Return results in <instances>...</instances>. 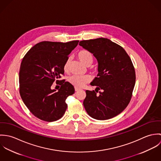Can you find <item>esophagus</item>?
<instances>
[{
	"instance_id": "34e87169",
	"label": "esophagus",
	"mask_w": 161,
	"mask_h": 161,
	"mask_svg": "<svg viewBox=\"0 0 161 161\" xmlns=\"http://www.w3.org/2000/svg\"><path fill=\"white\" fill-rule=\"evenodd\" d=\"M80 89H79V88H77V87H75V92H77V91H80Z\"/></svg>"
}]
</instances>
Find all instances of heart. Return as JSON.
Masks as SVG:
<instances>
[{
  "mask_svg": "<svg viewBox=\"0 0 161 161\" xmlns=\"http://www.w3.org/2000/svg\"><path fill=\"white\" fill-rule=\"evenodd\" d=\"M77 57L86 66H90L93 62V55L92 53L87 50H81L77 53ZM70 59H68L64 64L63 69L64 71H67L69 68ZM92 77L89 75H74L69 77V82L74 86L79 88H81L85 86V85L91 82Z\"/></svg>",
  "mask_w": 161,
  "mask_h": 161,
  "instance_id": "obj_1",
  "label": "heart"
}]
</instances>
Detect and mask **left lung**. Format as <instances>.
<instances>
[{"mask_svg":"<svg viewBox=\"0 0 161 161\" xmlns=\"http://www.w3.org/2000/svg\"><path fill=\"white\" fill-rule=\"evenodd\" d=\"M79 45L92 53L98 61V73L91 83L97 87L86 91L84 108L96 119L114 118L126 108L132 97L136 81L132 61L121 46L107 38L82 40Z\"/></svg>","mask_w":161,"mask_h":161,"instance_id":"obj_1","label":"left lung"}]
</instances>
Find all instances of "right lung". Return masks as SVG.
<instances>
[{
  "label": "right lung",
  "mask_w": 161,
  "mask_h": 161,
  "mask_svg": "<svg viewBox=\"0 0 161 161\" xmlns=\"http://www.w3.org/2000/svg\"><path fill=\"white\" fill-rule=\"evenodd\" d=\"M79 42H42L24 56L19 71L20 94L25 105L38 118L51 122L64 114L66 99L75 90L69 82L59 79L64 75V64ZM55 81L61 82L58 92L51 89Z\"/></svg>",
  "instance_id": "obj_1"
}]
</instances>
